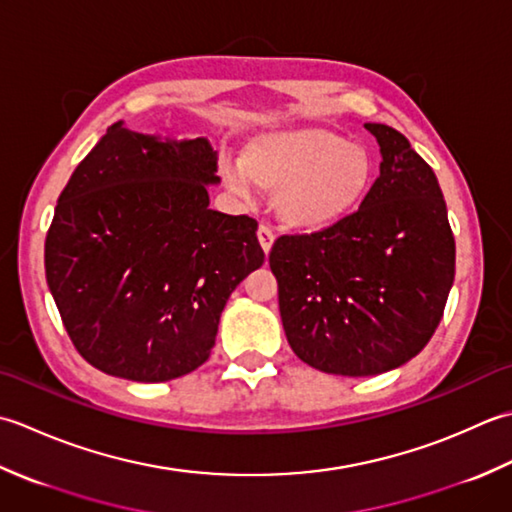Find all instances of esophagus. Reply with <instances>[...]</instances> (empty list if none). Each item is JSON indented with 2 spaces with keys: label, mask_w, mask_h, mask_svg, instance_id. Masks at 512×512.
Masks as SVG:
<instances>
[{
  "label": "esophagus",
  "mask_w": 512,
  "mask_h": 512,
  "mask_svg": "<svg viewBox=\"0 0 512 512\" xmlns=\"http://www.w3.org/2000/svg\"><path fill=\"white\" fill-rule=\"evenodd\" d=\"M274 232H271V227H267V225H260L258 227V243H260V247H263V252L265 254H269L271 252V245H274Z\"/></svg>",
  "instance_id": "obj_1"
}]
</instances>
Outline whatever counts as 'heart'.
<instances>
[{"instance_id": "heart-1", "label": "heart", "mask_w": 512, "mask_h": 512, "mask_svg": "<svg viewBox=\"0 0 512 512\" xmlns=\"http://www.w3.org/2000/svg\"><path fill=\"white\" fill-rule=\"evenodd\" d=\"M218 174L241 198L276 194L280 221L298 232H322L349 218L375 183L367 148L320 125L260 132L243 148L241 163L221 159Z\"/></svg>"}]
</instances>
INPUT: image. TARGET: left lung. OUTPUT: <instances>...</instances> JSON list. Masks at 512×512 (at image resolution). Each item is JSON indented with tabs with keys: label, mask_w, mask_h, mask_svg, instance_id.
Here are the masks:
<instances>
[{
	"label": "left lung",
	"mask_w": 512,
	"mask_h": 512,
	"mask_svg": "<svg viewBox=\"0 0 512 512\" xmlns=\"http://www.w3.org/2000/svg\"><path fill=\"white\" fill-rule=\"evenodd\" d=\"M364 128L382 163L360 210L316 234L280 236L269 254L289 347L309 367L349 378L415 358L455 278V238L431 165L389 125Z\"/></svg>",
	"instance_id": "1"
}]
</instances>
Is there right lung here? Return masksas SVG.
<instances>
[{
    "label": "right lung",
    "mask_w": 512,
    "mask_h": 512,
    "mask_svg": "<svg viewBox=\"0 0 512 512\" xmlns=\"http://www.w3.org/2000/svg\"><path fill=\"white\" fill-rule=\"evenodd\" d=\"M210 141L114 123L72 172L46 236V280L92 367L168 382L201 367L227 298L263 265L258 223L210 210Z\"/></svg>",
    "instance_id": "right-lung-1"
}]
</instances>
